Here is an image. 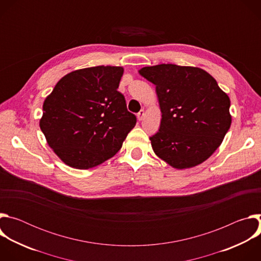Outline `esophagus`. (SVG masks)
<instances>
[{
  "mask_svg": "<svg viewBox=\"0 0 261 261\" xmlns=\"http://www.w3.org/2000/svg\"><path fill=\"white\" fill-rule=\"evenodd\" d=\"M143 118H144V110L142 109L137 114V119H138V121H142Z\"/></svg>",
  "mask_w": 261,
  "mask_h": 261,
  "instance_id": "obj_1",
  "label": "esophagus"
}]
</instances>
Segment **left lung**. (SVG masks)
Wrapping results in <instances>:
<instances>
[{
  "mask_svg": "<svg viewBox=\"0 0 261 261\" xmlns=\"http://www.w3.org/2000/svg\"><path fill=\"white\" fill-rule=\"evenodd\" d=\"M139 74L156 86L162 113L150 137L155 154L173 168L194 167L220 146L231 125L230 99L206 71L161 64Z\"/></svg>",
  "mask_w": 261,
  "mask_h": 261,
  "instance_id": "8db88e82",
  "label": "left lung"
}]
</instances>
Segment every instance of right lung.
Wrapping results in <instances>:
<instances>
[{"label": "right lung", "mask_w": 261, "mask_h": 261, "mask_svg": "<svg viewBox=\"0 0 261 261\" xmlns=\"http://www.w3.org/2000/svg\"><path fill=\"white\" fill-rule=\"evenodd\" d=\"M123 67L97 66L62 77L43 103L40 129L67 165L95 167L114 157L136 124L118 91Z\"/></svg>", "instance_id": "add662e5"}]
</instances>
